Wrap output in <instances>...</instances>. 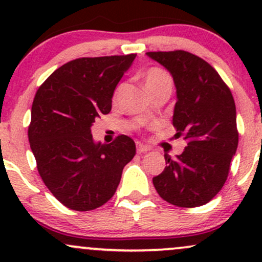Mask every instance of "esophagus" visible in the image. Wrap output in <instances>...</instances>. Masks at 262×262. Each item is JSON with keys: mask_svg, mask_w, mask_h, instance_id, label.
Returning <instances> with one entry per match:
<instances>
[{"mask_svg": "<svg viewBox=\"0 0 262 262\" xmlns=\"http://www.w3.org/2000/svg\"><path fill=\"white\" fill-rule=\"evenodd\" d=\"M150 150V148L149 146H146V145H143V144H137V151L139 152V154H141V152H146V151H149Z\"/></svg>", "mask_w": 262, "mask_h": 262, "instance_id": "obj_1", "label": "esophagus"}]
</instances>
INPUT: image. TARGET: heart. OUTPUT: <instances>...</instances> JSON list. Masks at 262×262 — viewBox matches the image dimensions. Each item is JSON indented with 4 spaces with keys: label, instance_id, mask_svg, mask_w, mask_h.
<instances>
[{
    "label": "heart",
    "instance_id": "b5f03b06",
    "mask_svg": "<svg viewBox=\"0 0 262 262\" xmlns=\"http://www.w3.org/2000/svg\"><path fill=\"white\" fill-rule=\"evenodd\" d=\"M144 81H145V87L149 91V93L158 91V90L164 89V87H171V85H172L171 75L167 73L165 69L158 68V66L150 68L149 70L146 71L145 76H144ZM121 90L122 86H119L118 89L116 90V98L118 97L119 93H121Z\"/></svg>",
    "mask_w": 262,
    "mask_h": 262
}]
</instances>
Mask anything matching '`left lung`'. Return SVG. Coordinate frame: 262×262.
Masks as SVG:
<instances>
[{
    "instance_id": "1",
    "label": "left lung",
    "mask_w": 262,
    "mask_h": 262,
    "mask_svg": "<svg viewBox=\"0 0 262 262\" xmlns=\"http://www.w3.org/2000/svg\"><path fill=\"white\" fill-rule=\"evenodd\" d=\"M166 68L176 86L172 124L187 146L152 179L159 196L173 206L192 208L208 203L227 181L239 133L235 102L229 87L208 62L185 50L149 52Z\"/></svg>"
}]
</instances>
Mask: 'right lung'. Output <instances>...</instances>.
Listing matches in <instances>:
<instances>
[{
	"label": "right lung",
	"instance_id": "1",
	"mask_svg": "<svg viewBox=\"0 0 262 262\" xmlns=\"http://www.w3.org/2000/svg\"><path fill=\"white\" fill-rule=\"evenodd\" d=\"M137 54L80 58L56 69L35 93L28 128L38 172L68 208L86 212L113 197L135 144L118 135L93 141L95 119L112 108L116 86Z\"/></svg>",
	"mask_w": 262,
	"mask_h": 262
}]
</instances>
